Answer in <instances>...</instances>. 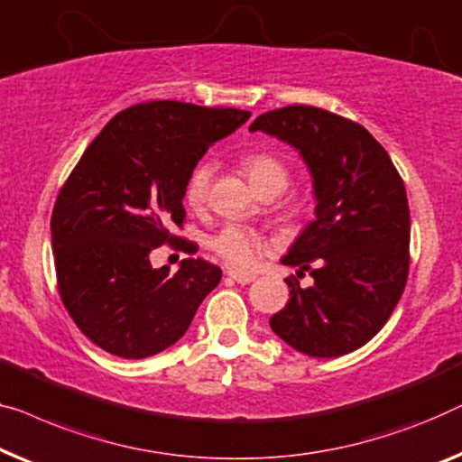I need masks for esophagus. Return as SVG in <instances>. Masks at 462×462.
<instances>
[{
	"mask_svg": "<svg viewBox=\"0 0 462 462\" xmlns=\"http://www.w3.org/2000/svg\"><path fill=\"white\" fill-rule=\"evenodd\" d=\"M226 277L233 279L239 285H247V283H252V281H254V275H242V273H236V271L226 273Z\"/></svg>",
	"mask_w": 462,
	"mask_h": 462,
	"instance_id": "esophagus-1",
	"label": "esophagus"
}]
</instances>
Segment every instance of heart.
<instances>
[{"label":"heart","instance_id":"obj_1","mask_svg":"<svg viewBox=\"0 0 462 462\" xmlns=\"http://www.w3.org/2000/svg\"><path fill=\"white\" fill-rule=\"evenodd\" d=\"M239 164H242L254 189L263 198L279 196L290 185V169L275 153L247 152L239 158ZM212 171L215 169H212L210 162H199L187 177L185 202L193 210L204 208L206 202H208ZM208 247L225 264H229L236 271H252L258 264L260 256L266 252L264 239L258 233L239 225L220 226L217 233H212L208 237Z\"/></svg>","mask_w":462,"mask_h":462}]
</instances>
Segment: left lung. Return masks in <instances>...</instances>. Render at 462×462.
Here are the masks:
<instances>
[{"instance_id": "8db88e82", "label": "left lung", "mask_w": 462, "mask_h": 462, "mask_svg": "<svg viewBox=\"0 0 462 462\" xmlns=\"http://www.w3.org/2000/svg\"><path fill=\"white\" fill-rule=\"evenodd\" d=\"M264 131L300 150L317 193V220L283 264L310 271L314 283L285 279L290 300L271 327L293 350L336 358L358 350L387 323L411 263V210L404 181L363 125L314 106L260 115Z\"/></svg>"}]
</instances>
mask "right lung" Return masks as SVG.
Wrapping results in <instances>:
<instances>
[{"label": "right lung", "mask_w": 462, "mask_h": 462, "mask_svg": "<svg viewBox=\"0 0 462 462\" xmlns=\"http://www.w3.org/2000/svg\"><path fill=\"white\" fill-rule=\"evenodd\" d=\"M250 112L158 99L110 120L60 187L51 212L58 293L102 350L148 358L183 337L223 271L204 258L153 269L160 245L196 254L185 225V183L199 158Z\"/></svg>", "instance_id": "obj_1"}]
</instances>
